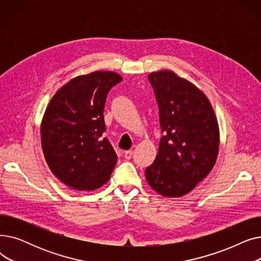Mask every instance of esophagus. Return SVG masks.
Listing matches in <instances>:
<instances>
[{
	"mask_svg": "<svg viewBox=\"0 0 261 261\" xmlns=\"http://www.w3.org/2000/svg\"><path fill=\"white\" fill-rule=\"evenodd\" d=\"M133 155V150H128V151H125V158L127 160H130Z\"/></svg>",
	"mask_w": 261,
	"mask_h": 261,
	"instance_id": "1",
	"label": "esophagus"
}]
</instances>
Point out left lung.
<instances>
[{
	"label": "left lung",
	"instance_id": "left-lung-1",
	"mask_svg": "<svg viewBox=\"0 0 261 261\" xmlns=\"http://www.w3.org/2000/svg\"><path fill=\"white\" fill-rule=\"evenodd\" d=\"M160 111L162 138L148 184L163 197L193 190L213 169L219 152V126L214 109L196 86L171 71L148 75Z\"/></svg>",
	"mask_w": 261,
	"mask_h": 261
}]
</instances>
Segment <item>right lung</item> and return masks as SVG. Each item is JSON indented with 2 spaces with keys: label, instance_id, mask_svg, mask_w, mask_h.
Here are the masks:
<instances>
[{
  "label": "right lung",
  "instance_id": "1",
  "mask_svg": "<svg viewBox=\"0 0 261 261\" xmlns=\"http://www.w3.org/2000/svg\"><path fill=\"white\" fill-rule=\"evenodd\" d=\"M122 80L114 72H94L64 85L50 99L41 123L47 165L58 179L84 191L101 187L117 155L107 138L103 109L109 91Z\"/></svg>",
  "mask_w": 261,
  "mask_h": 261
}]
</instances>
